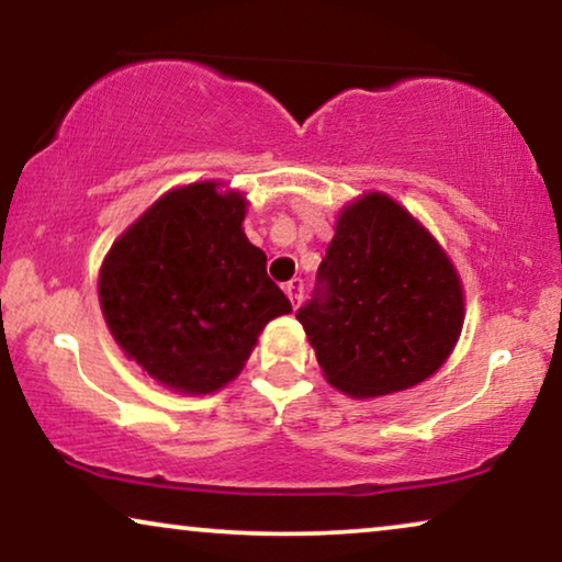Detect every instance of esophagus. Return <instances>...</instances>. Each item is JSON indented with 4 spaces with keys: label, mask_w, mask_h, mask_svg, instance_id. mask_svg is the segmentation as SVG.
I'll return each mask as SVG.
<instances>
[{
    "label": "esophagus",
    "mask_w": 562,
    "mask_h": 562,
    "mask_svg": "<svg viewBox=\"0 0 562 562\" xmlns=\"http://www.w3.org/2000/svg\"><path fill=\"white\" fill-rule=\"evenodd\" d=\"M286 296L291 299V306H296L302 304V296H304V281L302 279H291L289 283H286Z\"/></svg>",
    "instance_id": "esophagus-1"
}]
</instances>
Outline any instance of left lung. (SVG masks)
Listing matches in <instances>:
<instances>
[{"label": "left lung", "instance_id": "left-lung-1", "mask_svg": "<svg viewBox=\"0 0 562 562\" xmlns=\"http://www.w3.org/2000/svg\"><path fill=\"white\" fill-rule=\"evenodd\" d=\"M296 319L337 391L386 396L448 360L463 329V286L435 237L394 199L371 191L337 217Z\"/></svg>", "mask_w": 562, "mask_h": 562}]
</instances>
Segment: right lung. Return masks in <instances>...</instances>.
<instances>
[{
  "label": "right lung",
  "instance_id": "right-lung-1",
  "mask_svg": "<svg viewBox=\"0 0 562 562\" xmlns=\"http://www.w3.org/2000/svg\"><path fill=\"white\" fill-rule=\"evenodd\" d=\"M245 196L217 181L158 199L106 252L99 304L125 356L181 394H212L243 371L260 329L291 312L266 252L243 233Z\"/></svg>",
  "mask_w": 562,
  "mask_h": 562
}]
</instances>
